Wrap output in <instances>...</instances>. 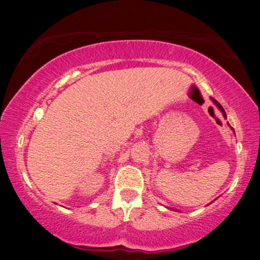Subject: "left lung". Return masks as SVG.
Instances as JSON below:
<instances>
[{"label":"left lung","mask_w":260,"mask_h":260,"mask_svg":"<svg viewBox=\"0 0 260 260\" xmlns=\"http://www.w3.org/2000/svg\"><path fill=\"white\" fill-rule=\"evenodd\" d=\"M211 99H212V102H213V103H214V105H216V108H218V109L220 110V111H221V113H222V116H223V117H225V118H226V112H225V110H223V108H222V106H221V105H220V104H219V103L215 101V99H213V98H211ZM227 124H229V123H227ZM229 125H230V124H229ZM230 127H231V129H232V126H231V125H230ZM232 130H233V129H232ZM233 131H234V130H233Z\"/></svg>","instance_id":"1"}]
</instances>
